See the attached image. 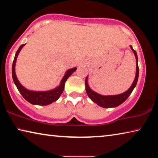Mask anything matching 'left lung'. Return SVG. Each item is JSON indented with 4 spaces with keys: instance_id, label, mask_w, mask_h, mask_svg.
<instances>
[{
    "instance_id": "obj_1",
    "label": "left lung",
    "mask_w": 158,
    "mask_h": 158,
    "mask_svg": "<svg viewBox=\"0 0 158 158\" xmlns=\"http://www.w3.org/2000/svg\"><path fill=\"white\" fill-rule=\"evenodd\" d=\"M131 49L134 53L136 58V75L134 81L132 83V85L128 89L127 91L121 93L119 95H102L97 93L89 87V84H88V77H86L85 80V91L87 93V95L90 98L93 102L97 104L98 105L104 108H111V107H116V106L121 105L123 102L127 100V98L132 93V90L135 89L137 83L138 81L139 77V66H138V57L137 52L135 50L133 49L132 47L130 45Z\"/></svg>"
}]
</instances>
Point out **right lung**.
<instances>
[{"mask_svg":"<svg viewBox=\"0 0 158 158\" xmlns=\"http://www.w3.org/2000/svg\"><path fill=\"white\" fill-rule=\"evenodd\" d=\"M24 45L25 44L21 45L19 48L17 52H16L14 61H13L12 74L13 81H14L15 84L16 85V86H17V89L19 90V91L20 92L21 95L23 96V98H24L26 100H27L28 102L32 104V105L44 106L49 105V104H52L53 102L56 101L58 99L60 98V95L62 94L63 92L64 88H65V81H67V79H68V77L70 76L74 72L76 71L77 68H73L67 70L65 75H64L62 80H61L60 85L54 89L47 90V91H33V90L26 89V88L23 87V85L20 84V82L19 81L15 73L16 61H17L19 53L20 52L21 49H22Z\"/></svg>","mask_w":158,"mask_h":158,"instance_id":"obj_1","label":"right lung"}]
</instances>
